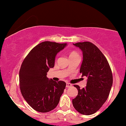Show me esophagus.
Listing matches in <instances>:
<instances>
[{
	"label": "esophagus",
	"instance_id": "esophagus-1",
	"mask_svg": "<svg viewBox=\"0 0 126 126\" xmlns=\"http://www.w3.org/2000/svg\"><path fill=\"white\" fill-rule=\"evenodd\" d=\"M72 85V84L69 83V82H67V83H66V87L67 88H69V87H71Z\"/></svg>",
	"mask_w": 126,
	"mask_h": 126
}]
</instances>
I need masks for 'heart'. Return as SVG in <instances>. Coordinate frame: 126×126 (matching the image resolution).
Segmentation results:
<instances>
[{
	"mask_svg": "<svg viewBox=\"0 0 126 126\" xmlns=\"http://www.w3.org/2000/svg\"><path fill=\"white\" fill-rule=\"evenodd\" d=\"M76 55H78V54L76 52H75V51H73V52H72L70 53V56H76Z\"/></svg>",
	"mask_w": 126,
	"mask_h": 126,
	"instance_id": "b5f03b06",
	"label": "heart"
}]
</instances>
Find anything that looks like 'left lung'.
Returning <instances> with one entry per match:
<instances>
[{"label": "left lung", "instance_id": "8db88e82", "mask_svg": "<svg viewBox=\"0 0 126 126\" xmlns=\"http://www.w3.org/2000/svg\"><path fill=\"white\" fill-rule=\"evenodd\" d=\"M81 50L83 61L80 73L88 77L87 86L78 90V94L72 100L74 108L82 115H89L97 112L106 102L113 83L109 63L100 49L90 42L73 44Z\"/></svg>", "mask_w": 126, "mask_h": 126}]
</instances>
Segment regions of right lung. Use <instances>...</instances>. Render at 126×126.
I'll list each match as a JSON object with an SVG mask.
<instances>
[{
	"mask_svg": "<svg viewBox=\"0 0 126 126\" xmlns=\"http://www.w3.org/2000/svg\"><path fill=\"white\" fill-rule=\"evenodd\" d=\"M66 43L45 41L32 48L24 59L19 70L21 94L35 111L47 112L54 109L66 87L63 81H54L46 76L54 66L55 57Z\"/></svg>",
	"mask_w": 126,
	"mask_h": 126,
	"instance_id": "add662e5",
	"label": "right lung"
}]
</instances>
